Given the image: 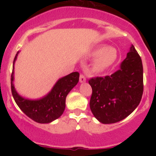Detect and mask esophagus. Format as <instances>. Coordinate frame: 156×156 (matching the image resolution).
I'll return each instance as SVG.
<instances>
[{
    "label": "esophagus",
    "mask_w": 156,
    "mask_h": 156,
    "mask_svg": "<svg viewBox=\"0 0 156 156\" xmlns=\"http://www.w3.org/2000/svg\"><path fill=\"white\" fill-rule=\"evenodd\" d=\"M80 83L86 82V77H85V76L83 75V74H80Z\"/></svg>",
    "instance_id": "1"
}]
</instances>
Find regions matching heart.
I'll use <instances>...</instances> for the list:
<instances>
[{
  "label": "heart",
  "instance_id": "b5f03b06",
  "mask_svg": "<svg viewBox=\"0 0 156 156\" xmlns=\"http://www.w3.org/2000/svg\"><path fill=\"white\" fill-rule=\"evenodd\" d=\"M91 55L94 58L98 57L94 66L95 71L98 72L102 71L112 66L118 57L117 50L115 48L106 46L98 47L92 51Z\"/></svg>",
  "mask_w": 156,
  "mask_h": 156
}]
</instances>
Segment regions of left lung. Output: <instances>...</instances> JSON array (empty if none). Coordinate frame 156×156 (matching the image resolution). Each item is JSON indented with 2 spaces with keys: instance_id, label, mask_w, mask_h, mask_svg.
<instances>
[{
  "instance_id": "obj_1",
  "label": "left lung",
  "mask_w": 156,
  "mask_h": 156,
  "mask_svg": "<svg viewBox=\"0 0 156 156\" xmlns=\"http://www.w3.org/2000/svg\"><path fill=\"white\" fill-rule=\"evenodd\" d=\"M90 108L98 120L109 124L122 120L137 108L144 90L141 58L131 45L120 69L105 76L92 77Z\"/></svg>"
}]
</instances>
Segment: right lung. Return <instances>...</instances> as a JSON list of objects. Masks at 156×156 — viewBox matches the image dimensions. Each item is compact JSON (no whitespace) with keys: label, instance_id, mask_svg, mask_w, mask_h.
<instances>
[{"label":"right lung","instance_id":"1","mask_svg":"<svg viewBox=\"0 0 156 156\" xmlns=\"http://www.w3.org/2000/svg\"><path fill=\"white\" fill-rule=\"evenodd\" d=\"M18 53L14 58L16 62ZM14 70V66H13ZM80 73L74 72L59 80L51 91L40 100L31 101L19 96L13 85V72L11 76L12 96L19 108L28 117L39 123H48L62 115L66 108V96L77 84Z\"/></svg>","mask_w":156,"mask_h":156}]
</instances>
